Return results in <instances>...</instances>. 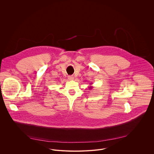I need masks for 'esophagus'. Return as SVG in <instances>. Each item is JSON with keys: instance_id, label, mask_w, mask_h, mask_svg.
Instances as JSON below:
<instances>
[{"instance_id": "1", "label": "esophagus", "mask_w": 154, "mask_h": 154, "mask_svg": "<svg viewBox=\"0 0 154 154\" xmlns=\"http://www.w3.org/2000/svg\"><path fill=\"white\" fill-rule=\"evenodd\" d=\"M68 79H69V80H70V81H72V80H73L74 78H73V76H68Z\"/></svg>"}]
</instances>
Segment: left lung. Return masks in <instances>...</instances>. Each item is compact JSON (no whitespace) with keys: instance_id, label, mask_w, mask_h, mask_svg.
I'll use <instances>...</instances> for the list:
<instances>
[{"instance_id":"left-lung-1","label":"left lung","mask_w":154,"mask_h":154,"mask_svg":"<svg viewBox=\"0 0 154 154\" xmlns=\"http://www.w3.org/2000/svg\"><path fill=\"white\" fill-rule=\"evenodd\" d=\"M92 88V86H90V87H89V89L90 90H91V89Z\"/></svg>"}]
</instances>
